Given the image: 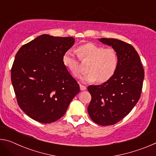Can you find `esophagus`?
Segmentation results:
<instances>
[{"mask_svg": "<svg viewBox=\"0 0 156 156\" xmlns=\"http://www.w3.org/2000/svg\"><path fill=\"white\" fill-rule=\"evenodd\" d=\"M80 89L81 91H84L86 89V87L83 85V84H80Z\"/></svg>", "mask_w": 156, "mask_h": 156, "instance_id": "obj_1", "label": "esophagus"}]
</instances>
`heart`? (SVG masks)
I'll return each mask as SVG.
<instances>
[{"label":"heart","instance_id":"1","mask_svg":"<svg viewBox=\"0 0 156 156\" xmlns=\"http://www.w3.org/2000/svg\"><path fill=\"white\" fill-rule=\"evenodd\" d=\"M82 60H89L87 67V73L80 76L84 82L105 83L112 78L117 70L118 58L113 48H104L94 43H88L78 46L76 49ZM62 62L72 76H78L80 73V62L75 53L68 50L62 56Z\"/></svg>","mask_w":156,"mask_h":156}]
</instances>
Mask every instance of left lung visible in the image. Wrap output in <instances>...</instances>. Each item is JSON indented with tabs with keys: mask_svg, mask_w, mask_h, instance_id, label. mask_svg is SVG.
I'll return each instance as SVG.
<instances>
[{
	"mask_svg": "<svg viewBox=\"0 0 156 156\" xmlns=\"http://www.w3.org/2000/svg\"><path fill=\"white\" fill-rule=\"evenodd\" d=\"M117 53L118 65L113 77L100 85H89L91 119L98 125H112L127 115L140 97L144 71L131 44L115 38H98Z\"/></svg>",
	"mask_w": 156,
	"mask_h": 156,
	"instance_id": "obj_1",
	"label": "left lung"
}]
</instances>
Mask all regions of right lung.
Returning a JSON list of instances; mask_svg holds the SVG:
<instances>
[{"label": "right lung", "instance_id": "obj_1", "mask_svg": "<svg viewBox=\"0 0 156 156\" xmlns=\"http://www.w3.org/2000/svg\"><path fill=\"white\" fill-rule=\"evenodd\" d=\"M75 43L73 37L43 34L24 44L11 70L17 102L29 117L41 123L60 119L80 87L62 62Z\"/></svg>", "mask_w": 156, "mask_h": 156}]
</instances>
